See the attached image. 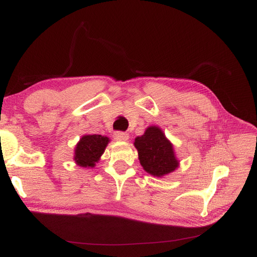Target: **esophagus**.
I'll use <instances>...</instances> for the list:
<instances>
[{
    "label": "esophagus",
    "mask_w": 257,
    "mask_h": 257,
    "mask_svg": "<svg viewBox=\"0 0 257 257\" xmlns=\"http://www.w3.org/2000/svg\"><path fill=\"white\" fill-rule=\"evenodd\" d=\"M113 137H114V139L118 140V141H125V140H128V138H129V135H128L127 133L117 132V133H114Z\"/></svg>",
    "instance_id": "esophagus-1"
}]
</instances>
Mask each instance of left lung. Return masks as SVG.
Listing matches in <instances>:
<instances>
[{
    "mask_svg": "<svg viewBox=\"0 0 257 257\" xmlns=\"http://www.w3.org/2000/svg\"><path fill=\"white\" fill-rule=\"evenodd\" d=\"M140 165L155 177H162L176 170L178 160L174 157L172 145L160 128L149 127L145 135L135 139Z\"/></svg>",
    "mask_w": 257,
    "mask_h": 257,
    "instance_id": "8db88e82",
    "label": "left lung"
}]
</instances>
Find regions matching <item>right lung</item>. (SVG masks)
<instances>
[{"mask_svg": "<svg viewBox=\"0 0 257 257\" xmlns=\"http://www.w3.org/2000/svg\"><path fill=\"white\" fill-rule=\"evenodd\" d=\"M109 139L100 135L84 136L75 150V161L80 167H94L105 151Z\"/></svg>", "mask_w": 257, "mask_h": 257, "instance_id": "1", "label": "right lung"}]
</instances>
